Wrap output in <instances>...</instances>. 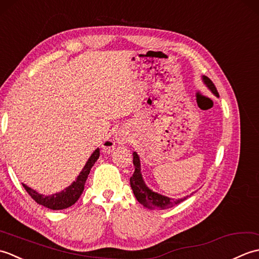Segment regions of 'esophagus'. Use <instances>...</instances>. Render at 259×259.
Masks as SVG:
<instances>
[{
	"label": "esophagus",
	"mask_w": 259,
	"mask_h": 259,
	"mask_svg": "<svg viewBox=\"0 0 259 259\" xmlns=\"http://www.w3.org/2000/svg\"><path fill=\"white\" fill-rule=\"evenodd\" d=\"M129 141V137H128V135H126L125 133H123V131H119V133H117L114 135V137H113V142L114 144H118V145H125L126 142ZM113 142L112 141H107L106 144V146H103V149L104 150H110L111 149V148H113Z\"/></svg>",
	"instance_id": "34e87169"
}]
</instances>
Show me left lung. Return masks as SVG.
Returning a JSON list of instances; mask_svg holds the SVG:
<instances>
[{
  "instance_id": "1",
  "label": "left lung",
  "mask_w": 259,
  "mask_h": 259,
  "mask_svg": "<svg viewBox=\"0 0 259 259\" xmlns=\"http://www.w3.org/2000/svg\"><path fill=\"white\" fill-rule=\"evenodd\" d=\"M201 79L208 89L210 90L214 96L219 97L216 87H214L211 80L207 78L206 75H202ZM133 155H134L135 172H134L133 177L130 178V185H131V189H133V191H134L135 197L137 198V200H138L142 206L148 208V209H167V208L172 207L175 205H177V203H180L181 201L187 199V197H184V198H180V199L172 200L171 198L159 194V192H156L152 189H150L149 187L147 186V184L145 183L144 178H142L140 158L138 156V153L135 151Z\"/></svg>"
}]
</instances>
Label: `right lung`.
I'll use <instances>...</instances> for the list:
<instances>
[{
    "label": "right lung",
    "mask_w": 259,
    "mask_h": 259,
    "mask_svg": "<svg viewBox=\"0 0 259 259\" xmlns=\"http://www.w3.org/2000/svg\"><path fill=\"white\" fill-rule=\"evenodd\" d=\"M99 157H100V149L97 148V149L92 152L90 158L88 159L85 162L84 167L82 168L81 172L79 174L78 177L73 181L72 184L68 186L67 188L63 190L56 192V194L52 195H42L36 190L30 188L29 186L25 184H22L24 187V189L27 191L33 199H34L38 205L45 206L49 209H52V210H61V209L69 208L78 201L82 192L84 190V184L88 178V175L90 174V170L93 167V164L98 160Z\"/></svg>",
    "instance_id": "1"
}]
</instances>
